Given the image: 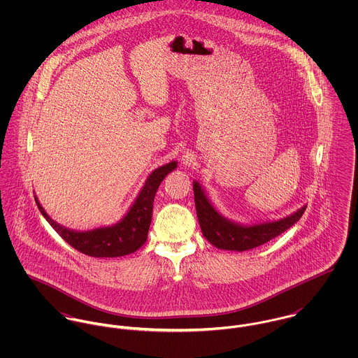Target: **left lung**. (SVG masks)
<instances>
[{
    "label": "left lung",
    "mask_w": 358,
    "mask_h": 358,
    "mask_svg": "<svg viewBox=\"0 0 358 358\" xmlns=\"http://www.w3.org/2000/svg\"><path fill=\"white\" fill-rule=\"evenodd\" d=\"M199 223L205 238L219 250L243 252L266 244L294 226L306 210L307 204L281 219L255 223H238L223 216L208 199L203 185L193 182Z\"/></svg>",
    "instance_id": "left-lung-1"
}]
</instances>
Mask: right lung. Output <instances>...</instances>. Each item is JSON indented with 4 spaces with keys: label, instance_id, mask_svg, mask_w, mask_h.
Masks as SVG:
<instances>
[{
    "label": "right lung",
    "instance_id": "right-lung-1",
    "mask_svg": "<svg viewBox=\"0 0 358 358\" xmlns=\"http://www.w3.org/2000/svg\"><path fill=\"white\" fill-rule=\"evenodd\" d=\"M176 161L158 166L148 176L143 187L121 220L111 226H101L92 230H73L55 222L34 196L37 206L55 231L77 251L94 257H118L138 251L148 240L153 216V203L158 186L165 176L175 171Z\"/></svg>",
    "mask_w": 358,
    "mask_h": 358
}]
</instances>
